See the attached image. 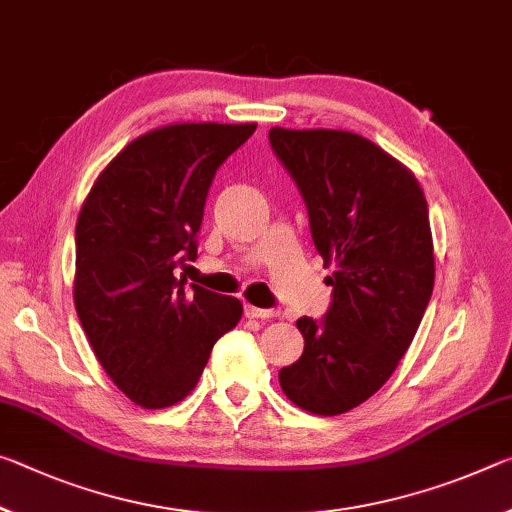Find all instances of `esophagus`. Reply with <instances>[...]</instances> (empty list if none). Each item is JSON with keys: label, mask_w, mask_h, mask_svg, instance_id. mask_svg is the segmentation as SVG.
I'll list each match as a JSON object with an SVG mask.
<instances>
[{"label": "esophagus", "mask_w": 512, "mask_h": 512, "mask_svg": "<svg viewBox=\"0 0 512 512\" xmlns=\"http://www.w3.org/2000/svg\"><path fill=\"white\" fill-rule=\"evenodd\" d=\"M243 314L248 316V319H273V316H278V310H264V307H255V305H246L243 307Z\"/></svg>", "instance_id": "34e87169"}]
</instances>
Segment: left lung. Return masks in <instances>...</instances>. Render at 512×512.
I'll return each instance as SVG.
<instances>
[{"label":"left lung","instance_id":"left-lung-1","mask_svg":"<svg viewBox=\"0 0 512 512\" xmlns=\"http://www.w3.org/2000/svg\"><path fill=\"white\" fill-rule=\"evenodd\" d=\"M305 200L332 303L296 321L303 355L280 369L291 403L335 417L378 392L408 351L435 282L433 234L417 177L376 143L342 129L269 132Z\"/></svg>","mask_w":512,"mask_h":512}]
</instances>
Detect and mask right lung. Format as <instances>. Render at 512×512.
Wrapping results in <instances>:
<instances>
[{
  "mask_svg": "<svg viewBox=\"0 0 512 512\" xmlns=\"http://www.w3.org/2000/svg\"><path fill=\"white\" fill-rule=\"evenodd\" d=\"M255 123H175L125 145L97 177L75 230V307L88 342L129 401L180 403L214 344L237 326L241 300L175 278L198 257L218 166Z\"/></svg>",
  "mask_w": 512,
  "mask_h": 512,
  "instance_id": "right-lung-1",
  "label": "right lung"
}]
</instances>
